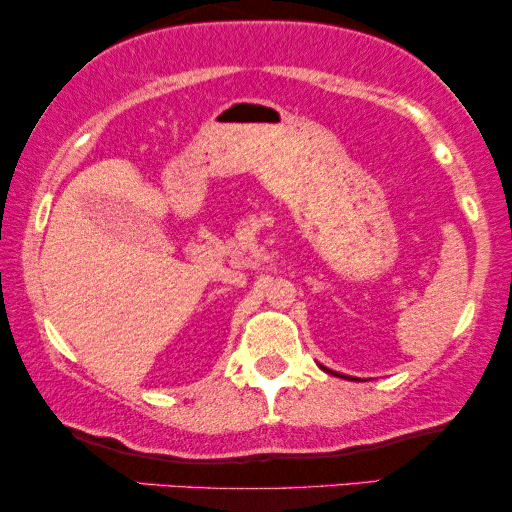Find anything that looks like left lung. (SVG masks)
Masks as SVG:
<instances>
[{
	"instance_id": "obj_1",
	"label": "left lung",
	"mask_w": 512,
	"mask_h": 512,
	"mask_svg": "<svg viewBox=\"0 0 512 512\" xmlns=\"http://www.w3.org/2000/svg\"><path fill=\"white\" fill-rule=\"evenodd\" d=\"M326 370V368H324ZM326 373H331V375H338V377H345V380H354V377H347V375H340V373H333V370H326Z\"/></svg>"
}]
</instances>
